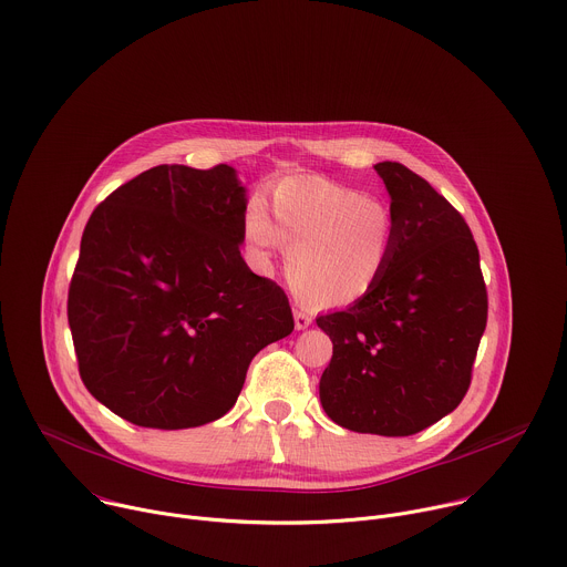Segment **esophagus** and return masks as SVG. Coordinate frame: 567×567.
<instances>
[{"label":"esophagus","mask_w":567,"mask_h":567,"mask_svg":"<svg viewBox=\"0 0 567 567\" xmlns=\"http://www.w3.org/2000/svg\"><path fill=\"white\" fill-rule=\"evenodd\" d=\"M293 320H296V330H305V328L311 326V313H307L302 309H296Z\"/></svg>","instance_id":"34e87169"}]
</instances>
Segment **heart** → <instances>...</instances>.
<instances>
[{"mask_svg":"<svg viewBox=\"0 0 567 567\" xmlns=\"http://www.w3.org/2000/svg\"><path fill=\"white\" fill-rule=\"evenodd\" d=\"M274 224L254 199L245 233L260 258L287 251V282L309 307H343L383 276L394 249V219L377 197L318 177L280 182L271 193Z\"/></svg>","mask_w":567,"mask_h":567,"instance_id":"obj_1","label":"heart"}]
</instances>
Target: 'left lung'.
I'll return each instance as SVG.
<instances>
[{
	"label": "left lung",
	"mask_w": 567,
	"mask_h": 567,
	"mask_svg": "<svg viewBox=\"0 0 567 567\" xmlns=\"http://www.w3.org/2000/svg\"><path fill=\"white\" fill-rule=\"evenodd\" d=\"M374 171L390 193L394 249L363 298L316 318L334 346L320 403L343 429L403 437L464 399L489 300L464 217L396 161Z\"/></svg>",
	"instance_id": "obj_1"
}]
</instances>
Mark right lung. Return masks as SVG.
I'll return each instance as SVG.
<instances>
[{"mask_svg":"<svg viewBox=\"0 0 567 567\" xmlns=\"http://www.w3.org/2000/svg\"><path fill=\"white\" fill-rule=\"evenodd\" d=\"M245 188L226 164L156 166L92 213L66 316L85 388L145 429L226 415L254 357L293 330L285 289L239 256Z\"/></svg>","mask_w":567,"mask_h":567,"instance_id":"right-lung-1","label":"right lung"}]
</instances>
